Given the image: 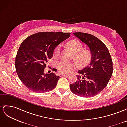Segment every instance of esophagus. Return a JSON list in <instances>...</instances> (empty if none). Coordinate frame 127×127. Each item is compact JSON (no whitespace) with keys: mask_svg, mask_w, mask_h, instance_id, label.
<instances>
[{"mask_svg":"<svg viewBox=\"0 0 127 127\" xmlns=\"http://www.w3.org/2000/svg\"><path fill=\"white\" fill-rule=\"evenodd\" d=\"M68 74H63V73H60L59 74V76L60 77H63V76H68Z\"/></svg>","mask_w":127,"mask_h":127,"instance_id":"34e87169","label":"esophagus"}]
</instances>
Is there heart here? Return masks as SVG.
<instances>
[{"mask_svg": "<svg viewBox=\"0 0 127 127\" xmlns=\"http://www.w3.org/2000/svg\"><path fill=\"white\" fill-rule=\"evenodd\" d=\"M67 47L74 53V58L78 66L84 67L90 64L92 60V53L88 48H83L82 43L79 40L74 39L69 41ZM60 45H58L53 51V57L58 58L60 56ZM57 68L60 72L67 73L76 67V63L74 61L62 60L56 64Z\"/></svg>", "mask_w": 127, "mask_h": 127, "instance_id": "obj_1", "label": "heart"}]
</instances>
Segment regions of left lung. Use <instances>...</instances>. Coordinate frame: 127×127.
Masks as SVG:
<instances>
[{
	"instance_id": "1",
	"label": "left lung",
	"mask_w": 127,
	"mask_h": 127,
	"mask_svg": "<svg viewBox=\"0 0 127 127\" xmlns=\"http://www.w3.org/2000/svg\"><path fill=\"white\" fill-rule=\"evenodd\" d=\"M90 48L92 53L90 64L78 73L76 82L70 84L73 93L89 97L98 94L108 84L113 73V63L106 45L97 37L83 32L73 33Z\"/></svg>"
}]
</instances>
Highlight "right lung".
<instances>
[{
	"label": "right lung",
	"instance_id": "1",
	"mask_svg": "<svg viewBox=\"0 0 127 127\" xmlns=\"http://www.w3.org/2000/svg\"><path fill=\"white\" fill-rule=\"evenodd\" d=\"M70 35V33L38 32L22 42L15 58V68L29 90L45 93L56 87L60 77L53 72L44 74L45 64L52 58L54 49Z\"/></svg>",
	"mask_w": 127,
	"mask_h": 127
}]
</instances>
